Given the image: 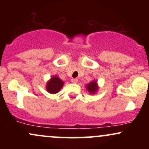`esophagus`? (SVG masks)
Here are the masks:
<instances>
[{
    "mask_svg": "<svg viewBox=\"0 0 149 149\" xmlns=\"http://www.w3.org/2000/svg\"><path fill=\"white\" fill-rule=\"evenodd\" d=\"M71 82L73 83H76L78 82V79H76V78H72L71 79Z\"/></svg>",
    "mask_w": 149,
    "mask_h": 149,
    "instance_id": "1",
    "label": "esophagus"
}]
</instances>
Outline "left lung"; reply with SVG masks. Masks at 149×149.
Segmentation results:
<instances>
[{
  "instance_id": "1",
  "label": "left lung",
  "mask_w": 149,
  "mask_h": 149,
  "mask_svg": "<svg viewBox=\"0 0 149 149\" xmlns=\"http://www.w3.org/2000/svg\"><path fill=\"white\" fill-rule=\"evenodd\" d=\"M87 88H88V91L90 92V93H95V92L97 90V89H98V88H97V82L93 81L91 82L90 83H89V84L87 85Z\"/></svg>"
}]
</instances>
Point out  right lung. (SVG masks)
I'll return each mask as SVG.
<instances>
[{
  "instance_id": "add662e5",
  "label": "right lung",
  "mask_w": 149,
  "mask_h": 149,
  "mask_svg": "<svg viewBox=\"0 0 149 149\" xmlns=\"http://www.w3.org/2000/svg\"><path fill=\"white\" fill-rule=\"evenodd\" d=\"M63 85H64V82L62 80L59 79L57 76H54L47 83L46 89L49 93L55 94L57 93L60 90V89L62 88Z\"/></svg>"
}]
</instances>
